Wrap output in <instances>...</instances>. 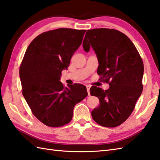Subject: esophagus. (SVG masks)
<instances>
[{"mask_svg": "<svg viewBox=\"0 0 160 160\" xmlns=\"http://www.w3.org/2000/svg\"><path fill=\"white\" fill-rule=\"evenodd\" d=\"M90 86H89V85H87V86H86V89H87L88 93V95L90 94Z\"/></svg>", "mask_w": 160, "mask_h": 160, "instance_id": "34e87169", "label": "esophagus"}]
</instances>
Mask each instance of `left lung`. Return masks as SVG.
Here are the masks:
<instances>
[{"label":"left lung","instance_id":"8db88e82","mask_svg":"<svg viewBox=\"0 0 160 160\" xmlns=\"http://www.w3.org/2000/svg\"><path fill=\"white\" fill-rule=\"evenodd\" d=\"M83 47L93 48L98 58L99 79L109 83L108 90L92 86L90 92L99 99V106L91 115L98 124L113 128L121 125L131 115L143 90L144 63L130 38L113 29L88 30Z\"/></svg>","mask_w":160,"mask_h":160}]
</instances>
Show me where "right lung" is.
Returning <instances> with one entry per match:
<instances>
[{
	"instance_id": "1",
	"label": "right lung",
	"mask_w": 160,
	"mask_h": 160,
	"mask_svg": "<svg viewBox=\"0 0 160 160\" xmlns=\"http://www.w3.org/2000/svg\"><path fill=\"white\" fill-rule=\"evenodd\" d=\"M85 32L70 28L45 32L31 42L22 58L19 69L22 95L32 114L48 126L69 123L74 107L88 95L83 85L65 87L59 81Z\"/></svg>"
}]
</instances>
